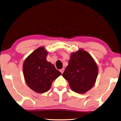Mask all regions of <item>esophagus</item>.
Segmentation results:
<instances>
[{
	"label": "esophagus",
	"mask_w": 121,
	"mask_h": 121,
	"mask_svg": "<svg viewBox=\"0 0 121 121\" xmlns=\"http://www.w3.org/2000/svg\"><path fill=\"white\" fill-rule=\"evenodd\" d=\"M64 69H62L60 70V72L61 73V74H62V73H64Z\"/></svg>",
	"instance_id": "obj_1"
}]
</instances>
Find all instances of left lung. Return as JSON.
I'll return each instance as SVG.
<instances>
[{
	"mask_svg": "<svg viewBox=\"0 0 121 121\" xmlns=\"http://www.w3.org/2000/svg\"><path fill=\"white\" fill-rule=\"evenodd\" d=\"M98 73L95 62L89 53L82 50L72 53L62 76L68 81L71 90L82 94L94 85Z\"/></svg>",
	"mask_w": 121,
	"mask_h": 121,
	"instance_id": "obj_1",
	"label": "left lung"
}]
</instances>
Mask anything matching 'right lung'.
<instances>
[{
    "instance_id": "obj_1",
    "label": "right lung",
    "mask_w": 121,
    "mask_h": 121,
    "mask_svg": "<svg viewBox=\"0 0 121 121\" xmlns=\"http://www.w3.org/2000/svg\"><path fill=\"white\" fill-rule=\"evenodd\" d=\"M47 52L39 47L24 61L23 71L27 85L37 93L46 92L52 82L61 74L51 62L47 61Z\"/></svg>"
}]
</instances>
